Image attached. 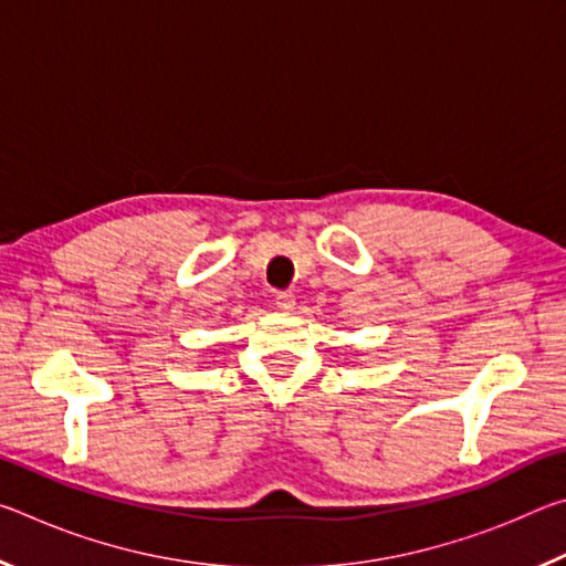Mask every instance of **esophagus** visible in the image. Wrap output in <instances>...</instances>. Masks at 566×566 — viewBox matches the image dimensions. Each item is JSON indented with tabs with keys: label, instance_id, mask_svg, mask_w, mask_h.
I'll return each mask as SVG.
<instances>
[{
	"label": "esophagus",
	"instance_id": "esophagus-1",
	"mask_svg": "<svg viewBox=\"0 0 566 566\" xmlns=\"http://www.w3.org/2000/svg\"><path fill=\"white\" fill-rule=\"evenodd\" d=\"M274 304L280 306V310H284V312H292L294 310V304H296V300H294V294L292 292H280L274 296Z\"/></svg>",
	"mask_w": 566,
	"mask_h": 566
}]
</instances>
